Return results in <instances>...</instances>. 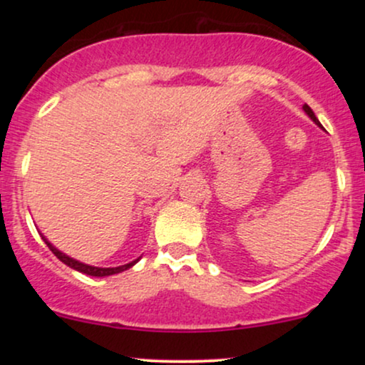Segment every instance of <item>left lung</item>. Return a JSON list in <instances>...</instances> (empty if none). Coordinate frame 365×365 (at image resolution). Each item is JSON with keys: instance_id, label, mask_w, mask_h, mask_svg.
<instances>
[{"instance_id": "8db88e82", "label": "left lung", "mask_w": 365, "mask_h": 365, "mask_svg": "<svg viewBox=\"0 0 365 365\" xmlns=\"http://www.w3.org/2000/svg\"><path fill=\"white\" fill-rule=\"evenodd\" d=\"M304 111H305V113H307V115H309V116H311V120L314 121V123H316V125H319V127H321L319 120H317V118H316V115H314V111L311 110V108H309V106H307V104H304Z\"/></svg>"}]
</instances>
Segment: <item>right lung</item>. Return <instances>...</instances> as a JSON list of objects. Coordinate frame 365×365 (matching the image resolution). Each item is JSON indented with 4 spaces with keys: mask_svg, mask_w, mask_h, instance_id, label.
Masks as SVG:
<instances>
[{
    "mask_svg": "<svg viewBox=\"0 0 365 365\" xmlns=\"http://www.w3.org/2000/svg\"><path fill=\"white\" fill-rule=\"evenodd\" d=\"M41 237H43V240L46 242V245L49 247V250H51V252H53L54 255H56V257L60 259V261H61L63 264H66V266H70V267H72V269H77L78 273L89 274V276H110V274H118V273H121V271H125V269H128V267H132L135 262H139V259H140V257H139V259H135V261H132V262H128V264H123V266H118V267H96V266H89V264L78 262V261H75V259L68 257V255L63 254L61 250H58L56 247L49 244L48 238H46L44 235H41Z\"/></svg>",
    "mask_w": 365,
    "mask_h": 365,
    "instance_id": "right-lung-1",
    "label": "right lung"
}]
</instances>
